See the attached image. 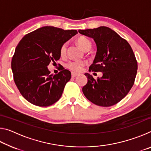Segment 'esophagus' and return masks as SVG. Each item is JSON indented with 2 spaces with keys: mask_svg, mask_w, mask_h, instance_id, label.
Returning <instances> with one entry per match:
<instances>
[{
  "mask_svg": "<svg viewBox=\"0 0 151 151\" xmlns=\"http://www.w3.org/2000/svg\"><path fill=\"white\" fill-rule=\"evenodd\" d=\"M71 75H72V77L75 78V77H76V76H77L78 75V74L76 73H71Z\"/></svg>",
  "mask_w": 151,
  "mask_h": 151,
  "instance_id": "esophagus-1",
  "label": "esophagus"
}]
</instances>
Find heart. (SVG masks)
Instances as JSON below:
<instances>
[{
	"instance_id": "heart-1",
	"label": "heart",
	"mask_w": 151,
	"mask_h": 151,
	"mask_svg": "<svg viewBox=\"0 0 151 151\" xmlns=\"http://www.w3.org/2000/svg\"><path fill=\"white\" fill-rule=\"evenodd\" d=\"M77 43L82 49L85 50L86 48L91 47V42L87 38L81 37L77 39ZM66 47H67V44L66 43H64V44L61 46L60 49V53L62 56L65 55L66 51ZM85 61L84 60H73L68 62L67 65H66V67L69 68L70 70L73 71H75V72H79L81 71L82 68L85 65Z\"/></svg>"
}]
</instances>
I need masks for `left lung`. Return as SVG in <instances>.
I'll return each instance as SVG.
<instances>
[{
	"instance_id": "left-lung-1",
	"label": "left lung",
	"mask_w": 151,
	"mask_h": 151,
	"mask_svg": "<svg viewBox=\"0 0 151 151\" xmlns=\"http://www.w3.org/2000/svg\"><path fill=\"white\" fill-rule=\"evenodd\" d=\"M78 32L93 39L96 45L95 57L89 70L103 73L97 80L90 74H85L88 81L83 87L84 95L96 105H114L133 86L137 73L133 51L126 40L109 27L78 30Z\"/></svg>"
}]
</instances>
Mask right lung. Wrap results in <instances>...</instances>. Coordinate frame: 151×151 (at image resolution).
Instances as JSON below:
<instances>
[{"instance_id":"obj_1","label":"right lung","mask_w":151,"mask_h":151,"mask_svg":"<svg viewBox=\"0 0 151 151\" xmlns=\"http://www.w3.org/2000/svg\"><path fill=\"white\" fill-rule=\"evenodd\" d=\"M77 33L76 30L46 26L20 40L12 57L11 68L18 89L29 103L48 106L59 100L71 73L63 69L53 76L47 66L59 59L61 46Z\"/></svg>"}]
</instances>
